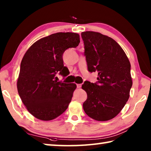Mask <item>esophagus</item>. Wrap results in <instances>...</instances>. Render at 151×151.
Returning a JSON list of instances; mask_svg holds the SVG:
<instances>
[{"instance_id":"obj_1","label":"esophagus","mask_w":151,"mask_h":151,"mask_svg":"<svg viewBox=\"0 0 151 151\" xmlns=\"http://www.w3.org/2000/svg\"><path fill=\"white\" fill-rule=\"evenodd\" d=\"M76 86H77L78 88H81L82 85L81 84H77V85H76Z\"/></svg>"}]
</instances>
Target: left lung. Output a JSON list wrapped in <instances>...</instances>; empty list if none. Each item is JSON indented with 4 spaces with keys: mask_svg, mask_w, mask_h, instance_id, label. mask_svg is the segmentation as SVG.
<instances>
[{
    "mask_svg": "<svg viewBox=\"0 0 151 151\" xmlns=\"http://www.w3.org/2000/svg\"><path fill=\"white\" fill-rule=\"evenodd\" d=\"M89 72L98 73V81H85L82 88L87 93L83 109L98 121L115 117L130 96L132 81L131 63L124 50L112 38L101 33H81Z\"/></svg>",
    "mask_w": 151,
    "mask_h": 151,
    "instance_id": "8db88e82",
    "label": "left lung"
}]
</instances>
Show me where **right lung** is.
<instances>
[{"label":"right lung","instance_id":"1","mask_svg":"<svg viewBox=\"0 0 151 151\" xmlns=\"http://www.w3.org/2000/svg\"><path fill=\"white\" fill-rule=\"evenodd\" d=\"M79 42L77 33L57 32L36 41L24 54L17 80L18 93L28 111L37 119L50 121L67 109L76 85L58 82L55 75L58 73L66 76L63 55Z\"/></svg>","mask_w":151,"mask_h":151}]
</instances>
